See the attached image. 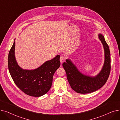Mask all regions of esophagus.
Instances as JSON below:
<instances>
[{
	"label": "esophagus",
	"mask_w": 120,
	"mask_h": 120,
	"mask_svg": "<svg viewBox=\"0 0 120 120\" xmlns=\"http://www.w3.org/2000/svg\"><path fill=\"white\" fill-rule=\"evenodd\" d=\"M60 62H61V64H62V63H63V62L65 61V58H64V56H61L60 57Z\"/></svg>",
	"instance_id": "1"
}]
</instances>
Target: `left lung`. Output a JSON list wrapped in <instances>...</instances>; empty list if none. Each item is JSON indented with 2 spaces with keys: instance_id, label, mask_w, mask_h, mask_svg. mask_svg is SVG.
<instances>
[{
  "instance_id": "left-lung-1",
  "label": "left lung",
  "mask_w": 120,
  "mask_h": 120,
  "mask_svg": "<svg viewBox=\"0 0 120 120\" xmlns=\"http://www.w3.org/2000/svg\"><path fill=\"white\" fill-rule=\"evenodd\" d=\"M98 38L103 45L105 60L97 75L91 76L82 73L69 59H67L62 64L71 88L77 93L86 94L94 92L103 86L109 77L111 69L109 48L102 34H98Z\"/></svg>"
}]
</instances>
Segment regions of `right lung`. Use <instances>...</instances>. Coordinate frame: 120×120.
Segmentation results:
<instances>
[{"label": "right lung", "mask_w": 120, "mask_h": 120, "mask_svg": "<svg viewBox=\"0 0 120 120\" xmlns=\"http://www.w3.org/2000/svg\"><path fill=\"white\" fill-rule=\"evenodd\" d=\"M15 39L8 59L11 77L16 86L27 95L37 97L44 95L51 88L54 74L60 66V56L58 55L35 69H23L18 64L15 59Z\"/></svg>", "instance_id": "right-lung-1"}]
</instances>
